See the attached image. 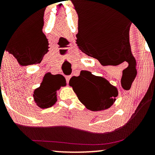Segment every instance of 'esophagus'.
I'll return each instance as SVG.
<instances>
[{
	"label": "esophagus",
	"mask_w": 155,
	"mask_h": 155,
	"mask_svg": "<svg viewBox=\"0 0 155 155\" xmlns=\"http://www.w3.org/2000/svg\"><path fill=\"white\" fill-rule=\"evenodd\" d=\"M70 79H71V76H65V79H66L67 84H68L69 80H70Z\"/></svg>",
	"instance_id": "1"
}]
</instances>
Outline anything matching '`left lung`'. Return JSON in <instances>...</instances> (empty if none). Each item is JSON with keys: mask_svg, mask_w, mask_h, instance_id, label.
I'll return each instance as SVG.
<instances>
[{"mask_svg": "<svg viewBox=\"0 0 155 155\" xmlns=\"http://www.w3.org/2000/svg\"><path fill=\"white\" fill-rule=\"evenodd\" d=\"M79 100L87 108L93 111L107 109L113 105L118 95L117 89L101 76L81 71L79 76L69 81Z\"/></svg>", "mask_w": 155, "mask_h": 155, "instance_id": "8db88e82", "label": "left lung"}]
</instances>
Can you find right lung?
I'll list each match as a JSON object with an SVG mask.
<instances>
[{
	"label": "right lung",
	"instance_id": "right-lung-1",
	"mask_svg": "<svg viewBox=\"0 0 155 155\" xmlns=\"http://www.w3.org/2000/svg\"><path fill=\"white\" fill-rule=\"evenodd\" d=\"M65 84V80L62 76L47 74L40 87L35 89L33 94L37 106L41 108L52 106L57 101V90Z\"/></svg>",
	"mask_w": 155,
	"mask_h": 155
}]
</instances>
